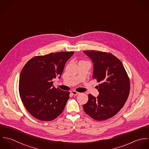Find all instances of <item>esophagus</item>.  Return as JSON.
Segmentation results:
<instances>
[{"label": "esophagus", "instance_id": "esophagus-1", "mask_svg": "<svg viewBox=\"0 0 149 149\" xmlns=\"http://www.w3.org/2000/svg\"><path fill=\"white\" fill-rule=\"evenodd\" d=\"M71 93L73 95H75V96L78 95L79 94V92H77V91H71Z\"/></svg>", "mask_w": 149, "mask_h": 149}]
</instances>
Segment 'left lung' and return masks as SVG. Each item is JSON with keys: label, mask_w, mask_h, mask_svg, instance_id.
Returning <instances> with one entry per match:
<instances>
[{"label": "left lung", "mask_w": 149, "mask_h": 149, "mask_svg": "<svg viewBox=\"0 0 149 149\" xmlns=\"http://www.w3.org/2000/svg\"><path fill=\"white\" fill-rule=\"evenodd\" d=\"M93 63V78L99 82L97 97L88 95L83 105L85 112L93 119H109L124 106L130 91V81L121 61L113 54L99 51H84Z\"/></svg>", "instance_id": "1"}]
</instances>
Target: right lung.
<instances>
[{
	"label": "right lung",
	"instance_id": "add662e5",
	"mask_svg": "<svg viewBox=\"0 0 149 149\" xmlns=\"http://www.w3.org/2000/svg\"><path fill=\"white\" fill-rule=\"evenodd\" d=\"M74 52L35 56L24 66L19 79V93L26 110L35 118L52 121L63 111L70 92L56 89L54 78H60L65 64Z\"/></svg>",
	"mask_w": 149,
	"mask_h": 149
}]
</instances>
